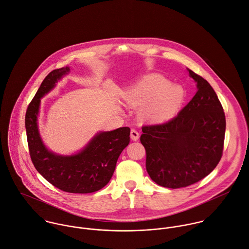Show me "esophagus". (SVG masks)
Wrapping results in <instances>:
<instances>
[{
    "instance_id": "obj_1",
    "label": "esophagus",
    "mask_w": 249,
    "mask_h": 249,
    "mask_svg": "<svg viewBox=\"0 0 249 249\" xmlns=\"http://www.w3.org/2000/svg\"><path fill=\"white\" fill-rule=\"evenodd\" d=\"M139 136H140V134H139L138 130H136L135 128H132L131 131H130V137H131V139H132L133 141H137V140L139 139Z\"/></svg>"
}]
</instances>
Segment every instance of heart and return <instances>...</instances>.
Masks as SVG:
<instances>
[{
    "mask_svg": "<svg viewBox=\"0 0 249 249\" xmlns=\"http://www.w3.org/2000/svg\"><path fill=\"white\" fill-rule=\"evenodd\" d=\"M124 100L136 107L144 106L142 116L153 123H163L175 116L185 97L179 85H173L159 74L145 76L124 92Z\"/></svg>",
    "mask_w": 249,
    "mask_h": 249,
    "instance_id": "b5f03b06",
    "label": "heart"
}]
</instances>
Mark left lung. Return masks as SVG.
Segmentation results:
<instances>
[{
	"instance_id": "left-lung-1",
	"label": "left lung",
	"mask_w": 249,
	"mask_h": 249,
	"mask_svg": "<svg viewBox=\"0 0 249 249\" xmlns=\"http://www.w3.org/2000/svg\"><path fill=\"white\" fill-rule=\"evenodd\" d=\"M197 91L179 113L163 124L142 126L146 169L160 186L179 188L207 177L223 154L226 120L209 82L192 71Z\"/></svg>"
}]
</instances>
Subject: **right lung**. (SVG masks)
I'll return each mask as SVG.
<instances>
[{"mask_svg": "<svg viewBox=\"0 0 249 249\" xmlns=\"http://www.w3.org/2000/svg\"><path fill=\"white\" fill-rule=\"evenodd\" d=\"M69 71L70 68L51 71L30 102L25 116L28 147L33 164L51 184L70 193H91L109 182L121 153L130 141V128L124 126L100 132L82 152L74 156L62 157L49 152L44 147L37 129L40 98Z\"/></svg>", "mask_w": 249, "mask_h": 249, "instance_id": "1", "label": "right lung"}]
</instances>
